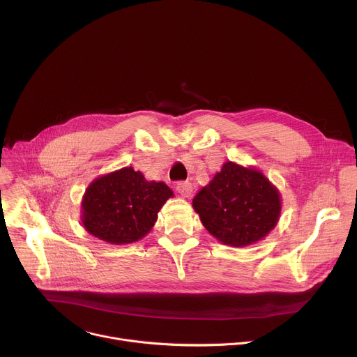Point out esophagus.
<instances>
[{
	"label": "esophagus",
	"mask_w": 357,
	"mask_h": 357,
	"mask_svg": "<svg viewBox=\"0 0 357 357\" xmlns=\"http://www.w3.org/2000/svg\"><path fill=\"white\" fill-rule=\"evenodd\" d=\"M176 190L181 193L182 197H189L193 192V186L190 182L185 181V182H178L176 183Z\"/></svg>",
	"instance_id": "esophagus-1"
}]
</instances>
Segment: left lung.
Returning <instances> with one entry per match:
<instances>
[{"label":"left lung","instance_id":"8db88e82","mask_svg":"<svg viewBox=\"0 0 357 357\" xmlns=\"http://www.w3.org/2000/svg\"><path fill=\"white\" fill-rule=\"evenodd\" d=\"M202 225L220 243L245 247L277 226L281 193L259 169L227 161L193 197Z\"/></svg>","mask_w":357,"mask_h":357}]
</instances>
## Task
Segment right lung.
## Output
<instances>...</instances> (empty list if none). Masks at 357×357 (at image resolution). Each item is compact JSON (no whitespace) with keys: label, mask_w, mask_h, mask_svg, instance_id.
Instances as JSON below:
<instances>
[{"label":"right lung","mask_w":357,"mask_h":357,"mask_svg":"<svg viewBox=\"0 0 357 357\" xmlns=\"http://www.w3.org/2000/svg\"><path fill=\"white\" fill-rule=\"evenodd\" d=\"M169 197L174 192L167 183L146 181L139 171L124 167L87 186L82 199V225L106 243L130 244L151 231Z\"/></svg>","instance_id":"add662e5"}]
</instances>
